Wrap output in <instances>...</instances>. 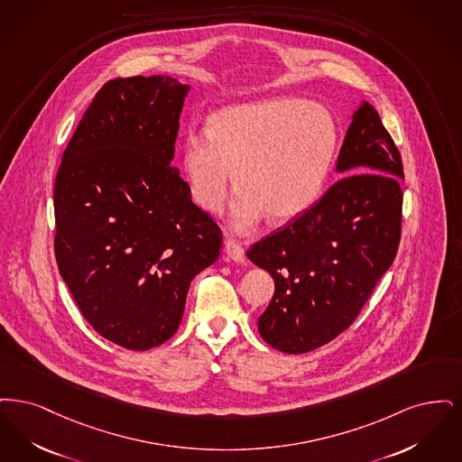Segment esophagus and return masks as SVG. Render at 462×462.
Wrapping results in <instances>:
<instances>
[{
  "label": "esophagus",
  "instance_id": "obj_1",
  "mask_svg": "<svg viewBox=\"0 0 462 462\" xmlns=\"http://www.w3.org/2000/svg\"><path fill=\"white\" fill-rule=\"evenodd\" d=\"M224 252L227 255L229 261L236 262V263H243L245 262V250L238 241H226Z\"/></svg>",
  "mask_w": 462,
  "mask_h": 462
}]
</instances>
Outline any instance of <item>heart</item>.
<instances>
[{
  "label": "heart",
  "mask_w": 462,
  "mask_h": 462,
  "mask_svg": "<svg viewBox=\"0 0 462 462\" xmlns=\"http://www.w3.org/2000/svg\"><path fill=\"white\" fill-rule=\"evenodd\" d=\"M337 148L338 127L326 106L280 97L216 112L207 136L182 141L180 169L208 214L221 212L236 174L233 227L246 233L265 216L273 224L303 216L321 197Z\"/></svg>",
  "instance_id": "b5f03b06"
}]
</instances>
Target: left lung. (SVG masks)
<instances>
[{
    "label": "left lung",
    "instance_id": "1",
    "mask_svg": "<svg viewBox=\"0 0 462 462\" xmlns=\"http://www.w3.org/2000/svg\"><path fill=\"white\" fill-rule=\"evenodd\" d=\"M337 172L345 178L321 200L246 252L276 286L259 333L286 354H305L337 338L397 255L401 153L367 101L352 116Z\"/></svg>",
    "mask_w": 462,
    "mask_h": 462
}]
</instances>
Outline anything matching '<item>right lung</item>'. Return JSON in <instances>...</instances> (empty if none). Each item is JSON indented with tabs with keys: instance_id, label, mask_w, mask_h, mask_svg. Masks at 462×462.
<instances>
[{
	"instance_id": "obj_1",
	"label": "right lung",
	"mask_w": 462,
	"mask_h": 462,
	"mask_svg": "<svg viewBox=\"0 0 462 462\" xmlns=\"http://www.w3.org/2000/svg\"><path fill=\"white\" fill-rule=\"evenodd\" d=\"M189 84L108 80L63 152L55 257L103 338L148 350L180 328L193 278L219 257L221 229L172 167Z\"/></svg>"
}]
</instances>
